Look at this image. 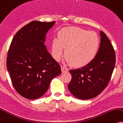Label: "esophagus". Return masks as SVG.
Returning a JSON list of instances; mask_svg holds the SVG:
<instances>
[{
    "instance_id": "obj_1",
    "label": "esophagus",
    "mask_w": 123,
    "mask_h": 123,
    "mask_svg": "<svg viewBox=\"0 0 123 123\" xmlns=\"http://www.w3.org/2000/svg\"><path fill=\"white\" fill-rule=\"evenodd\" d=\"M61 68H62V71L63 73H64V72H68V69L65 66H62Z\"/></svg>"
}]
</instances>
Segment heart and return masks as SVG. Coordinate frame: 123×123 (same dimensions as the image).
Wrapping results in <instances>:
<instances>
[{"label": "heart", "instance_id": "obj_1", "mask_svg": "<svg viewBox=\"0 0 123 123\" xmlns=\"http://www.w3.org/2000/svg\"><path fill=\"white\" fill-rule=\"evenodd\" d=\"M99 40L96 33L76 27L65 28L60 31L58 39L52 44V56L59 60L66 48V61L76 67L87 66L98 52Z\"/></svg>", "mask_w": 123, "mask_h": 123}]
</instances>
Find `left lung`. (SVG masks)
I'll list each match as a JSON object with an SVG mask.
<instances>
[{
    "instance_id": "obj_1",
    "label": "left lung",
    "mask_w": 123,
    "mask_h": 123,
    "mask_svg": "<svg viewBox=\"0 0 123 123\" xmlns=\"http://www.w3.org/2000/svg\"><path fill=\"white\" fill-rule=\"evenodd\" d=\"M100 34V47L93 60L87 66L69 71L72 79L68 88L79 99H89L99 95L108 85L114 69L115 50L103 32Z\"/></svg>"
}]
</instances>
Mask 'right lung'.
<instances>
[{"label": "right lung", "mask_w": 123, "mask_h": 123, "mask_svg": "<svg viewBox=\"0 0 123 123\" xmlns=\"http://www.w3.org/2000/svg\"><path fill=\"white\" fill-rule=\"evenodd\" d=\"M55 22L32 21L13 37L7 57V68L13 87L21 96L34 100L48 90L61 68L47 49L45 35Z\"/></svg>", "instance_id": "right-lung-1"}]
</instances>
